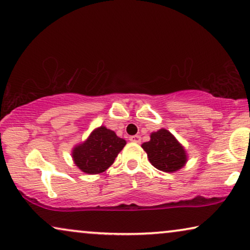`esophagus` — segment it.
I'll list each match as a JSON object with an SVG mask.
<instances>
[{"mask_svg": "<svg viewBox=\"0 0 250 250\" xmlns=\"http://www.w3.org/2000/svg\"><path fill=\"white\" fill-rule=\"evenodd\" d=\"M129 140H130V142H131V143L139 144V143H140V140H142V138H140V136H137V135H135V136L129 137Z\"/></svg>", "mask_w": 250, "mask_h": 250, "instance_id": "obj_1", "label": "esophagus"}]
</instances>
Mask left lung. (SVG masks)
Returning <instances> with one entry per match:
<instances>
[{
  "mask_svg": "<svg viewBox=\"0 0 250 250\" xmlns=\"http://www.w3.org/2000/svg\"><path fill=\"white\" fill-rule=\"evenodd\" d=\"M142 147L153 167L167 173L179 171L188 161L185 147L164 128L150 133L149 142L144 143Z\"/></svg>",
  "mask_w": 250,
  "mask_h": 250,
  "instance_id": "1",
  "label": "left lung"
}]
</instances>
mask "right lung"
Wrapping results in <instances>:
<instances>
[{
	"label": "right lung",
	"instance_id": "right-lung-1",
	"mask_svg": "<svg viewBox=\"0 0 250 250\" xmlns=\"http://www.w3.org/2000/svg\"><path fill=\"white\" fill-rule=\"evenodd\" d=\"M125 144L113 130L101 125L90 132L85 142L73 147L72 160L76 167L87 174L103 173L113 164Z\"/></svg>",
	"mask_w": 250,
	"mask_h": 250
}]
</instances>
